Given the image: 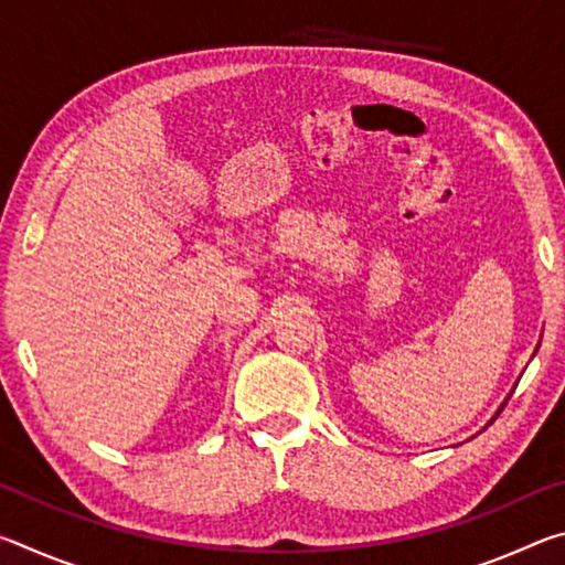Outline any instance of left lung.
I'll return each instance as SVG.
<instances>
[{
    "instance_id": "1",
    "label": "left lung",
    "mask_w": 565,
    "mask_h": 565,
    "mask_svg": "<svg viewBox=\"0 0 565 565\" xmlns=\"http://www.w3.org/2000/svg\"><path fill=\"white\" fill-rule=\"evenodd\" d=\"M499 411H503V406H501V408H499ZM495 416H499V414H495ZM495 416H493V418H495ZM493 418H491V420H493Z\"/></svg>"
}]
</instances>
